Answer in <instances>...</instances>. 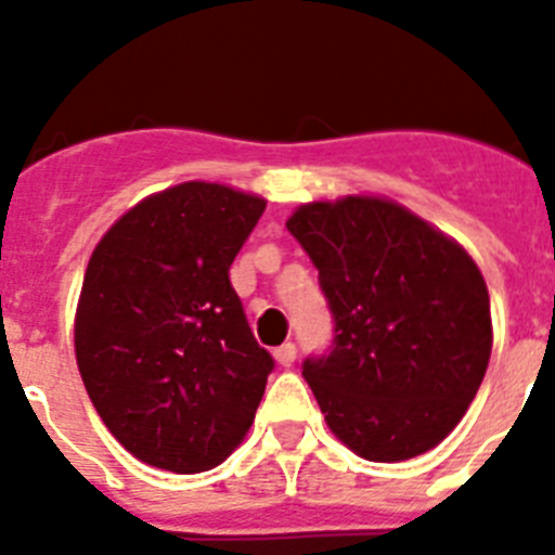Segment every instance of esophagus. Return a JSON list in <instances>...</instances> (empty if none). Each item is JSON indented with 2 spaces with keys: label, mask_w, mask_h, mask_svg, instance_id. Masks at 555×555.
I'll return each instance as SVG.
<instances>
[{
  "label": "esophagus",
  "mask_w": 555,
  "mask_h": 555,
  "mask_svg": "<svg viewBox=\"0 0 555 555\" xmlns=\"http://www.w3.org/2000/svg\"><path fill=\"white\" fill-rule=\"evenodd\" d=\"M294 358H297V347L292 345V341H286V345H281L278 350H274V361L281 366H292Z\"/></svg>",
  "instance_id": "obj_1"
}]
</instances>
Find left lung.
Here are the masks:
<instances>
[{"label": "left lung", "instance_id": "1", "mask_svg": "<svg viewBox=\"0 0 555 555\" xmlns=\"http://www.w3.org/2000/svg\"><path fill=\"white\" fill-rule=\"evenodd\" d=\"M288 233L320 269L333 345L302 377L361 459L405 461L442 442L487 375L492 311L467 249L380 197L308 203Z\"/></svg>", "mask_w": 555, "mask_h": 555}]
</instances>
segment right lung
<instances>
[{"label":"right lung","mask_w":555,"mask_h":555,"mask_svg":"<svg viewBox=\"0 0 555 555\" xmlns=\"http://www.w3.org/2000/svg\"><path fill=\"white\" fill-rule=\"evenodd\" d=\"M263 208L230 185H171L127 210L88 261L77 366L107 430L150 467H217L253 425L274 361L230 263Z\"/></svg>","instance_id":"right-lung-1"}]
</instances>
